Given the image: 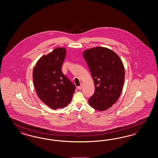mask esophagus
Here are the masks:
<instances>
[{
  "label": "esophagus",
  "mask_w": 158,
  "mask_h": 158,
  "mask_svg": "<svg viewBox=\"0 0 158 158\" xmlns=\"http://www.w3.org/2000/svg\"><path fill=\"white\" fill-rule=\"evenodd\" d=\"M82 85H81V86H77V89H79V90H81V89H82Z\"/></svg>",
  "instance_id": "obj_1"
}]
</instances>
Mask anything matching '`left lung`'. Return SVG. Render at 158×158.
Instances as JSON below:
<instances>
[{
	"label": "left lung",
	"instance_id": "8db88e82",
	"mask_svg": "<svg viewBox=\"0 0 158 158\" xmlns=\"http://www.w3.org/2000/svg\"><path fill=\"white\" fill-rule=\"evenodd\" d=\"M83 55L95 86L89 104L98 111L106 110L120 98L125 77L123 62L113 51L100 47L87 49Z\"/></svg>",
	"mask_w": 158,
	"mask_h": 158
}]
</instances>
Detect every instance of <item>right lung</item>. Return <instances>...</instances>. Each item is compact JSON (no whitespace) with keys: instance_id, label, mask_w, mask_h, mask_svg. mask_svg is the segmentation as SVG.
<instances>
[{"instance_id":"1","label":"right lung","mask_w":158,"mask_h":158,"mask_svg":"<svg viewBox=\"0 0 158 158\" xmlns=\"http://www.w3.org/2000/svg\"><path fill=\"white\" fill-rule=\"evenodd\" d=\"M65 48H56L38 60L33 72V82L40 100L50 108H64L71 103L76 87L61 68Z\"/></svg>"}]
</instances>
